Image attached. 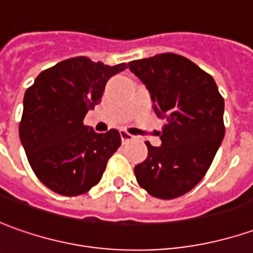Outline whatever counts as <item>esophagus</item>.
I'll use <instances>...</instances> for the list:
<instances>
[{
  "label": "esophagus",
  "instance_id": "obj_1",
  "mask_svg": "<svg viewBox=\"0 0 253 253\" xmlns=\"http://www.w3.org/2000/svg\"><path fill=\"white\" fill-rule=\"evenodd\" d=\"M120 137H122V141H123V143L131 141L133 138H135L134 135L130 134V133H128V131H126V130H120Z\"/></svg>",
  "mask_w": 253,
  "mask_h": 253
}]
</instances>
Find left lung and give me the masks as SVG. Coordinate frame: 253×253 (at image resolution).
<instances>
[{"label": "left lung", "mask_w": 253, "mask_h": 253, "mask_svg": "<svg viewBox=\"0 0 253 253\" xmlns=\"http://www.w3.org/2000/svg\"><path fill=\"white\" fill-rule=\"evenodd\" d=\"M128 68L148 88L154 112L167 120L158 133L161 145L145 143L148 157L134 167L135 179L157 199L182 196L203 179L224 138V98L211 75L175 53L134 60Z\"/></svg>", "instance_id": "1"}]
</instances>
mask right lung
Masks as SVG:
<instances>
[{
	"instance_id": "add662e5",
	"label": "right lung",
	"mask_w": 253,
	"mask_h": 253,
	"mask_svg": "<svg viewBox=\"0 0 253 253\" xmlns=\"http://www.w3.org/2000/svg\"><path fill=\"white\" fill-rule=\"evenodd\" d=\"M127 68L73 57L42 71L23 98L19 137L40 182L63 196H80L99 183L122 144L116 128L98 134L84 125L106 83Z\"/></svg>"
}]
</instances>
